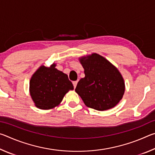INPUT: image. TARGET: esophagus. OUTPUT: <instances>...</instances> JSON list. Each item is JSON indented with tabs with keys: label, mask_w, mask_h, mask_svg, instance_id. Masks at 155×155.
Segmentation results:
<instances>
[{
	"label": "esophagus",
	"mask_w": 155,
	"mask_h": 155,
	"mask_svg": "<svg viewBox=\"0 0 155 155\" xmlns=\"http://www.w3.org/2000/svg\"><path fill=\"white\" fill-rule=\"evenodd\" d=\"M77 83H78V81H73V85H74V87L75 88L76 87H77Z\"/></svg>",
	"instance_id": "esophagus-1"
}]
</instances>
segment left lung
I'll return each instance as SVG.
<instances>
[{"label": "left lung", "instance_id": "8db88e82", "mask_svg": "<svg viewBox=\"0 0 155 155\" xmlns=\"http://www.w3.org/2000/svg\"><path fill=\"white\" fill-rule=\"evenodd\" d=\"M79 61L85 76L78 81L75 91L85 105L98 111L117 105L125 91L124 78L117 68L96 53L81 57Z\"/></svg>", "mask_w": 155, "mask_h": 155}]
</instances>
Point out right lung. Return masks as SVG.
<instances>
[{"instance_id": "add662e5", "label": "right lung", "mask_w": 155, "mask_h": 155, "mask_svg": "<svg viewBox=\"0 0 155 155\" xmlns=\"http://www.w3.org/2000/svg\"><path fill=\"white\" fill-rule=\"evenodd\" d=\"M44 65L36 70L30 80L29 91L35 107L40 109H51L58 106L65 94L74 90L66 74L55 68Z\"/></svg>"}]
</instances>
